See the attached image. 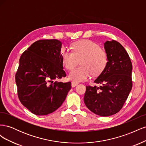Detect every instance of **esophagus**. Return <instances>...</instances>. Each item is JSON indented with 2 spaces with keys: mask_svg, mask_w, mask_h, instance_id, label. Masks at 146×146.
I'll use <instances>...</instances> for the list:
<instances>
[{
  "mask_svg": "<svg viewBox=\"0 0 146 146\" xmlns=\"http://www.w3.org/2000/svg\"><path fill=\"white\" fill-rule=\"evenodd\" d=\"M78 82H72V83H71V86H72V88L76 87V86L78 85Z\"/></svg>",
  "mask_w": 146,
  "mask_h": 146,
  "instance_id": "obj_1",
  "label": "esophagus"
}]
</instances>
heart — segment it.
<instances>
[{
	"instance_id": "obj_1",
	"label": "heart",
	"mask_w": 146,
	"mask_h": 146,
	"mask_svg": "<svg viewBox=\"0 0 146 146\" xmlns=\"http://www.w3.org/2000/svg\"><path fill=\"white\" fill-rule=\"evenodd\" d=\"M72 51L64 50L61 59L65 68L72 69L80 60L79 67L74 69L69 74L70 80L82 82L89 78L92 74L96 76L105 68L108 63L107 54L105 50L99 47L98 44L88 39H83L74 42Z\"/></svg>"
}]
</instances>
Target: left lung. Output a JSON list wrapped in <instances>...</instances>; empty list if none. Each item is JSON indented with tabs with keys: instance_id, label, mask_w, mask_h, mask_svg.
I'll list each match as a JSON object with an SVG mask.
<instances>
[{
	"instance_id": "left-lung-1",
	"label": "left lung",
	"mask_w": 146,
	"mask_h": 146,
	"mask_svg": "<svg viewBox=\"0 0 146 146\" xmlns=\"http://www.w3.org/2000/svg\"><path fill=\"white\" fill-rule=\"evenodd\" d=\"M104 48L108 63L94 82L98 87L86 86L84 102L91 111L100 116H109L120 110L132 88V64L129 54L116 41H107Z\"/></svg>"
}]
</instances>
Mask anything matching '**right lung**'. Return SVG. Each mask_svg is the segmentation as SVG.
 <instances>
[{
	"label": "right lung",
	"mask_w": 146,
	"mask_h": 146,
	"mask_svg": "<svg viewBox=\"0 0 146 146\" xmlns=\"http://www.w3.org/2000/svg\"><path fill=\"white\" fill-rule=\"evenodd\" d=\"M61 45L58 39L39 40L20 57L15 77L18 97L22 104L36 115L55 111L71 88L70 82L57 80L66 77Z\"/></svg>",
	"instance_id": "right-lung-1"
}]
</instances>
